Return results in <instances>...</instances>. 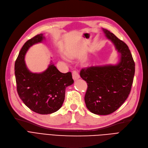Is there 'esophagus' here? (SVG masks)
I'll list each match as a JSON object with an SVG mask.
<instances>
[{"mask_svg":"<svg viewBox=\"0 0 148 148\" xmlns=\"http://www.w3.org/2000/svg\"><path fill=\"white\" fill-rule=\"evenodd\" d=\"M80 75L79 74V73H77V71H73V78L74 80H77L78 79H79Z\"/></svg>","mask_w":148,"mask_h":148,"instance_id":"1","label":"esophagus"}]
</instances>
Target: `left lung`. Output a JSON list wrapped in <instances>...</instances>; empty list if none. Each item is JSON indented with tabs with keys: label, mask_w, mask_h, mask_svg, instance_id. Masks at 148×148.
<instances>
[{
	"label": "left lung",
	"mask_w": 148,
	"mask_h": 148,
	"mask_svg": "<svg viewBox=\"0 0 148 148\" xmlns=\"http://www.w3.org/2000/svg\"><path fill=\"white\" fill-rule=\"evenodd\" d=\"M102 30L120 53L119 62L115 65L84 68L80 75L88 85L85 96L87 108L95 114L107 115L116 111L129 96L135 74V62L126 44L110 31Z\"/></svg>",
	"instance_id": "left-lung-1"
}]
</instances>
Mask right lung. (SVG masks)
I'll return each instance as SVG.
<instances>
[{"label":"right lung","mask_w":148,"mask_h":148,"mask_svg":"<svg viewBox=\"0 0 148 148\" xmlns=\"http://www.w3.org/2000/svg\"><path fill=\"white\" fill-rule=\"evenodd\" d=\"M44 39L41 34L24 44L15 62L14 74L20 99L31 110L47 114L61 108L66 88L72 85L74 80L71 72L62 73L52 63L41 73H32L27 68L24 60L26 52L32 46Z\"/></svg>","instance_id":"obj_1"}]
</instances>
